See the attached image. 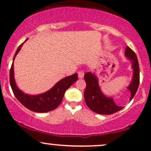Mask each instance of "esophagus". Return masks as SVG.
<instances>
[{
    "label": "esophagus",
    "mask_w": 151,
    "mask_h": 151,
    "mask_svg": "<svg viewBox=\"0 0 151 151\" xmlns=\"http://www.w3.org/2000/svg\"><path fill=\"white\" fill-rule=\"evenodd\" d=\"M84 73L83 71H79V72H78V76H79V79H82V78L84 77Z\"/></svg>",
    "instance_id": "34e87169"
}]
</instances>
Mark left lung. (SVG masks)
Instances as JSON below:
<instances>
[{
	"label": "left lung",
	"instance_id": "8db88e82",
	"mask_svg": "<svg viewBox=\"0 0 151 151\" xmlns=\"http://www.w3.org/2000/svg\"><path fill=\"white\" fill-rule=\"evenodd\" d=\"M125 55L133 63V80L128 87V89L131 91L130 100H131L134 97L139 86L140 69L136 53L129 46L126 47ZM84 80L86 84L84 93V99L87 106L91 111L96 114L109 115L116 113L123 109L122 106L115 104L113 98L106 97L101 93L99 86L98 80L94 74L91 72H86L84 74Z\"/></svg>",
	"mask_w": 151,
	"mask_h": 151
}]
</instances>
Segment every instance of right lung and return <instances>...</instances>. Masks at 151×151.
Masks as SVG:
<instances>
[{"label":"right lung","instance_id":"right-lung-1","mask_svg":"<svg viewBox=\"0 0 151 151\" xmlns=\"http://www.w3.org/2000/svg\"><path fill=\"white\" fill-rule=\"evenodd\" d=\"M22 44L23 43L18 47L13 58V60L20 51ZM77 79L78 74L77 73L74 74L73 75L64 78L62 80L58 81L50 91L42 94L31 96L25 94L17 87L13 75V62L10 70V84L15 97L29 110L40 113L50 111L58 107L59 105L62 103L66 90L72 86Z\"/></svg>","mask_w":151,"mask_h":151}]
</instances>
